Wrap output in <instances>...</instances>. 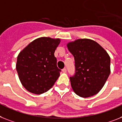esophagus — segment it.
<instances>
[{"instance_id": "obj_1", "label": "esophagus", "mask_w": 122, "mask_h": 122, "mask_svg": "<svg viewBox=\"0 0 122 122\" xmlns=\"http://www.w3.org/2000/svg\"><path fill=\"white\" fill-rule=\"evenodd\" d=\"M62 72H63V73H66V72H67V69L65 68H63V69H62Z\"/></svg>"}]
</instances>
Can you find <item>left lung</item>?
Here are the masks:
<instances>
[{
    "label": "left lung",
    "mask_w": 122,
    "mask_h": 122,
    "mask_svg": "<svg viewBox=\"0 0 122 122\" xmlns=\"http://www.w3.org/2000/svg\"><path fill=\"white\" fill-rule=\"evenodd\" d=\"M67 46L75 59L76 73L70 77L73 92L83 98L96 95L110 73L109 55L91 39H77L68 42Z\"/></svg>",
    "instance_id": "1"
}]
</instances>
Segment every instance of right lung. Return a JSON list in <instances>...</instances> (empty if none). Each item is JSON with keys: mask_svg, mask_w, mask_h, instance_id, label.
Here are the masks:
<instances>
[{"mask_svg": "<svg viewBox=\"0 0 122 122\" xmlns=\"http://www.w3.org/2000/svg\"><path fill=\"white\" fill-rule=\"evenodd\" d=\"M60 39L42 37L21 50L16 70L22 85L30 93L40 95L52 88L60 76L54 52Z\"/></svg>", "mask_w": 122, "mask_h": 122, "instance_id": "add662e5", "label": "right lung"}]
</instances>
